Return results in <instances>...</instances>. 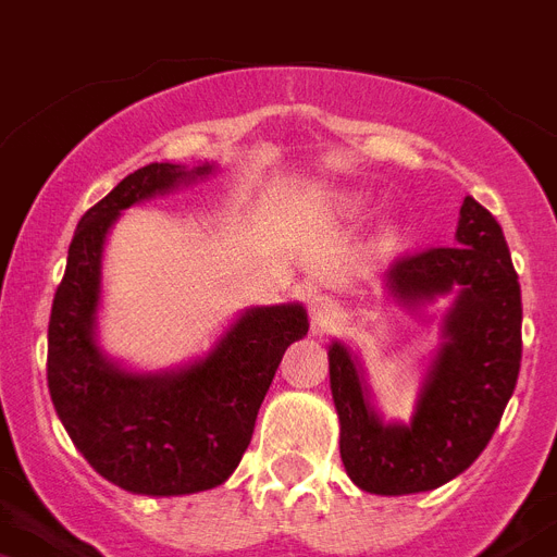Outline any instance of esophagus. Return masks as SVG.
<instances>
[{
    "instance_id": "34e87169",
    "label": "esophagus",
    "mask_w": 557,
    "mask_h": 557,
    "mask_svg": "<svg viewBox=\"0 0 557 557\" xmlns=\"http://www.w3.org/2000/svg\"><path fill=\"white\" fill-rule=\"evenodd\" d=\"M311 323H314V329H325V325L332 323V309H329V302L323 297L311 300Z\"/></svg>"
}]
</instances>
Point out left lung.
<instances>
[{"label":"left lung","mask_w":557,"mask_h":557,"mask_svg":"<svg viewBox=\"0 0 557 557\" xmlns=\"http://www.w3.org/2000/svg\"><path fill=\"white\" fill-rule=\"evenodd\" d=\"M386 286L404 302L458 292L409 426H386L349 351L341 343L329 349L343 467L360 490L411 495L458 478L495 435L521 372V283L498 220L467 197L455 246L406 251Z\"/></svg>","instance_id":"obj_1"}]
</instances>
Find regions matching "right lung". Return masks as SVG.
I'll use <instances>...</instances> for the list:
<instances>
[{
    "instance_id": "right-lung-1",
    "label": "right lung",
    "mask_w": 557,
    "mask_h": 557,
    "mask_svg": "<svg viewBox=\"0 0 557 557\" xmlns=\"http://www.w3.org/2000/svg\"><path fill=\"white\" fill-rule=\"evenodd\" d=\"M208 165L194 174H206ZM191 171L151 162L88 208L67 248L48 323V388L74 446L102 478L139 495L202 492L237 469L280 360L309 332L302 306L251 309L216 349L176 374H128L94 343L102 243L122 208Z\"/></svg>"
}]
</instances>
